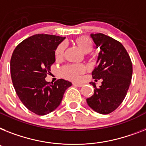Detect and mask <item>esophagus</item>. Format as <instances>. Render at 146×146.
Returning a JSON list of instances; mask_svg holds the SVG:
<instances>
[{"instance_id": "34e87169", "label": "esophagus", "mask_w": 146, "mask_h": 146, "mask_svg": "<svg viewBox=\"0 0 146 146\" xmlns=\"http://www.w3.org/2000/svg\"><path fill=\"white\" fill-rule=\"evenodd\" d=\"M73 85L76 86H79V87H81V86H84V84H81V83H76V82L73 83Z\"/></svg>"}]
</instances>
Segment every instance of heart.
I'll use <instances>...</instances> for the list:
<instances>
[{
    "mask_svg": "<svg viewBox=\"0 0 146 146\" xmlns=\"http://www.w3.org/2000/svg\"><path fill=\"white\" fill-rule=\"evenodd\" d=\"M76 42L78 47L84 53H89L93 48V42L89 37L81 36L76 39ZM66 44L62 42L58 45L55 50V56L56 59L61 58L63 56ZM86 68L82 64H70L66 65L61 68V74L65 78L71 80H78L80 78V74L84 73Z\"/></svg>",
    "mask_w": 146,
    "mask_h": 146,
    "instance_id": "heart-1",
    "label": "heart"
}]
</instances>
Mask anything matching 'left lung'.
Returning a JSON list of instances; mask_svg holds the SVG:
<instances>
[{"label": "left lung", "instance_id": "8db88e82", "mask_svg": "<svg viewBox=\"0 0 146 146\" xmlns=\"http://www.w3.org/2000/svg\"><path fill=\"white\" fill-rule=\"evenodd\" d=\"M100 48L98 65L92 71L96 81L102 80V85L94 87V94L86 99L88 105L101 114L114 111L125 99L129 89L133 73L132 62L125 47L119 41L103 33L90 35Z\"/></svg>", "mask_w": 146, "mask_h": 146}]
</instances>
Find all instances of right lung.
Listing matches in <instances>:
<instances>
[{
    "label": "right lung",
    "instance_id": "obj_1",
    "mask_svg": "<svg viewBox=\"0 0 146 146\" xmlns=\"http://www.w3.org/2000/svg\"><path fill=\"white\" fill-rule=\"evenodd\" d=\"M65 37L36 34L17 45L10 60L13 86L23 104L39 115L49 113L62 102L72 83L59 79L54 84L45 80L55 62V50Z\"/></svg>",
    "mask_w": 146,
    "mask_h": 146
}]
</instances>
